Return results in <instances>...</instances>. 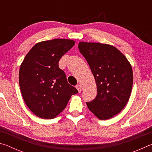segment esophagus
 Wrapping results in <instances>:
<instances>
[{
  "label": "esophagus",
  "instance_id": "34e87169",
  "mask_svg": "<svg viewBox=\"0 0 152 152\" xmlns=\"http://www.w3.org/2000/svg\"><path fill=\"white\" fill-rule=\"evenodd\" d=\"M76 88L77 90H78V91L79 93H80V92H82V88H81L80 85H79V84H78V85L76 86Z\"/></svg>",
  "mask_w": 152,
  "mask_h": 152
}]
</instances>
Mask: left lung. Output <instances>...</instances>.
Returning a JSON list of instances; mask_svg holds the SVG:
<instances>
[{
	"label": "left lung",
	"mask_w": 152,
	"mask_h": 152,
	"mask_svg": "<svg viewBox=\"0 0 152 152\" xmlns=\"http://www.w3.org/2000/svg\"><path fill=\"white\" fill-rule=\"evenodd\" d=\"M78 48L96 84V96L86 102L87 107L98 119H110L124 109L129 99L133 80L132 65L113 45L80 42Z\"/></svg>",
	"instance_id": "obj_1"
}]
</instances>
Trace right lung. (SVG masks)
<instances>
[{
  "label": "right lung",
  "mask_w": 152,
  "mask_h": 152,
  "mask_svg": "<svg viewBox=\"0 0 152 152\" xmlns=\"http://www.w3.org/2000/svg\"><path fill=\"white\" fill-rule=\"evenodd\" d=\"M74 44V40L68 39L39 42L20 64V92L25 104L36 116L53 119L65 109L72 95L78 93L58 66L60 58Z\"/></svg>",
  "instance_id": "add662e5"
}]
</instances>
